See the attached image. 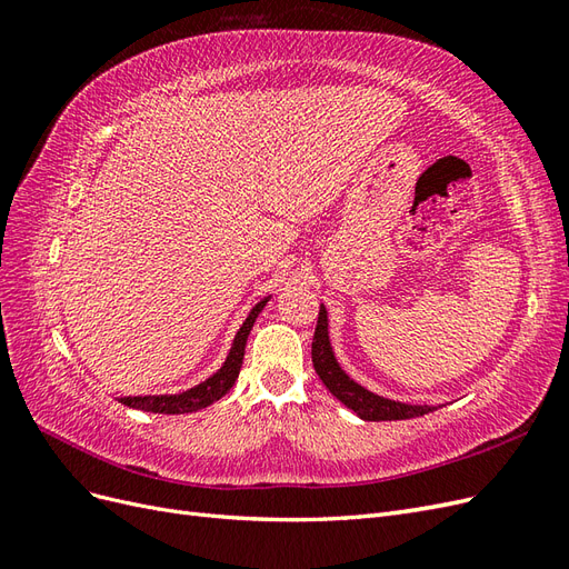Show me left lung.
<instances>
[{
    "mask_svg": "<svg viewBox=\"0 0 569 569\" xmlns=\"http://www.w3.org/2000/svg\"><path fill=\"white\" fill-rule=\"evenodd\" d=\"M313 368L322 385L330 389L332 396L351 408L360 420H370V422H380V420H408V418H418L425 416V412L437 410L435 406H408L385 399V396H377L368 391L366 387H360L353 382L351 377L343 372L337 363V358L330 347V335H327V311L325 306H320L318 313V325H316V335H313Z\"/></svg>",
    "mask_w": 569,
    "mask_h": 569,
    "instance_id": "1",
    "label": "left lung"
}]
</instances>
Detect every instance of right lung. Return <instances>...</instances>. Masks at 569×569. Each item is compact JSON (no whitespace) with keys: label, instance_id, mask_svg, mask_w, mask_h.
<instances>
[{"label":"right lung","instance_id":"right-lung-1","mask_svg":"<svg viewBox=\"0 0 569 569\" xmlns=\"http://www.w3.org/2000/svg\"><path fill=\"white\" fill-rule=\"evenodd\" d=\"M270 299V297H268ZM268 299L258 301L253 308L249 318L242 322V327H239V332L232 341V349L226 358V363H222V368L211 375L209 380L187 389L182 393H161V396H123L120 399V403H126L130 408H137V410H147V412H163V416H180V412H197L206 406L216 403L218 399H222L226 396L232 385L237 382L239 377V368H242V360H244V347H247V339H249V332L251 327L258 318V313L263 311V306L268 303Z\"/></svg>","mask_w":569,"mask_h":569}]
</instances>
